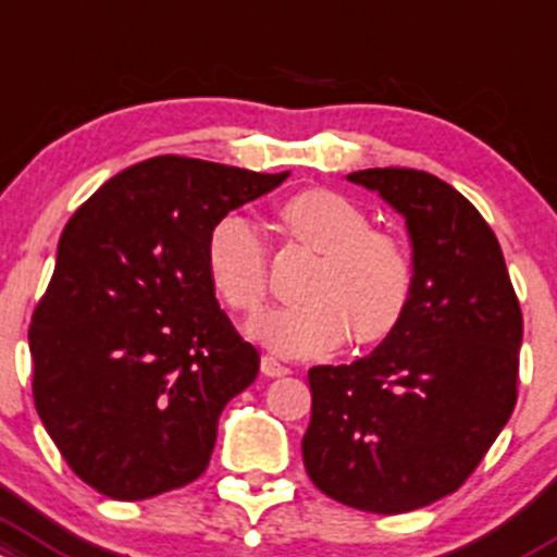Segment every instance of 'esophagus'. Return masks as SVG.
<instances>
[{
  "label": "esophagus",
  "mask_w": 557,
  "mask_h": 557,
  "mask_svg": "<svg viewBox=\"0 0 557 557\" xmlns=\"http://www.w3.org/2000/svg\"><path fill=\"white\" fill-rule=\"evenodd\" d=\"M261 372H264L267 377H283L288 375L290 370L285 368V364H280L274 357H261Z\"/></svg>",
  "instance_id": "34e87169"
}]
</instances>
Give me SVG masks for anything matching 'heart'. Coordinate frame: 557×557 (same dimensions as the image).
Listing matches in <instances>:
<instances>
[{
    "label": "heart",
    "mask_w": 557,
    "mask_h": 557,
    "mask_svg": "<svg viewBox=\"0 0 557 557\" xmlns=\"http://www.w3.org/2000/svg\"><path fill=\"white\" fill-rule=\"evenodd\" d=\"M277 224L290 240L320 253L304 298L256 317L250 338L280 357L304 359L388 338L412 301V259L386 232L372 230L359 206L330 189H304L277 206ZM213 288L235 311L253 314L267 301V248L253 219L227 213L206 243Z\"/></svg>",
    "instance_id": "obj_1"
}]
</instances>
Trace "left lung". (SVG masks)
I'll return each mask as SVG.
<instances>
[{
    "instance_id": "left-lung-1",
    "label": "left lung",
    "mask_w": 557,
    "mask_h": 557,
    "mask_svg": "<svg viewBox=\"0 0 557 557\" xmlns=\"http://www.w3.org/2000/svg\"><path fill=\"white\" fill-rule=\"evenodd\" d=\"M405 219L412 301L351 364L309 370V479L335 503L407 512L457 492L516 407L523 317L503 248L475 206L428 171L346 176Z\"/></svg>"
}]
</instances>
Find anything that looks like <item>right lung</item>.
<instances>
[{"instance_id":"obj_1","label":"right lung","mask_w":557,"mask_h":557,"mask_svg":"<svg viewBox=\"0 0 557 557\" xmlns=\"http://www.w3.org/2000/svg\"><path fill=\"white\" fill-rule=\"evenodd\" d=\"M288 180L158 156L71 216L28 330L34 401L73 473L110 499H148L203 473L219 414L259 351L216 301L213 224Z\"/></svg>"}]
</instances>
